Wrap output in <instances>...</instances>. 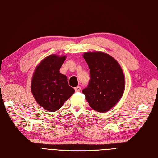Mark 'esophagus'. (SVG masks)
Instances as JSON below:
<instances>
[{"label":"esophagus","mask_w":158,"mask_h":158,"mask_svg":"<svg viewBox=\"0 0 158 158\" xmlns=\"http://www.w3.org/2000/svg\"><path fill=\"white\" fill-rule=\"evenodd\" d=\"M75 89V91H76V92H80V91L81 90V87H79V86H77V87H76L74 88Z\"/></svg>","instance_id":"1"}]
</instances>
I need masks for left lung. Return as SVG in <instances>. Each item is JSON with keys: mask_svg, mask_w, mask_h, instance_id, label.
Instances as JSON below:
<instances>
[{"mask_svg": "<svg viewBox=\"0 0 158 158\" xmlns=\"http://www.w3.org/2000/svg\"><path fill=\"white\" fill-rule=\"evenodd\" d=\"M90 69L91 80L82 90L93 110L106 112L118 103L125 90V76L118 62L101 51L86 52L82 55Z\"/></svg>", "mask_w": 158, "mask_h": 158, "instance_id": "left-lung-1", "label": "left lung"}]
</instances>
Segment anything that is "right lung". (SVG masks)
I'll return each mask as SVG.
<instances>
[{"label": "right lung", "mask_w": 158, "mask_h": 158, "mask_svg": "<svg viewBox=\"0 0 158 158\" xmlns=\"http://www.w3.org/2000/svg\"><path fill=\"white\" fill-rule=\"evenodd\" d=\"M66 58V55H48L41 61L32 75V95L37 103L48 112L61 108L75 92L68 85L67 77L60 73Z\"/></svg>", "instance_id": "right-lung-1"}]
</instances>
